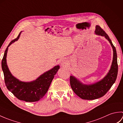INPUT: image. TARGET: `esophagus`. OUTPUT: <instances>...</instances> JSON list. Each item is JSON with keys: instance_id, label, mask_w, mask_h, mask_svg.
I'll list each match as a JSON object with an SVG mask.
<instances>
[{"instance_id": "esophagus-1", "label": "esophagus", "mask_w": 123, "mask_h": 123, "mask_svg": "<svg viewBox=\"0 0 123 123\" xmlns=\"http://www.w3.org/2000/svg\"><path fill=\"white\" fill-rule=\"evenodd\" d=\"M60 64H61V66L62 67H66L67 65V61L64 59L61 60V61H60Z\"/></svg>"}]
</instances>
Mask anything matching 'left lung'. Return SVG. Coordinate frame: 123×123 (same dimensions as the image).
Wrapping results in <instances>:
<instances>
[{
	"mask_svg": "<svg viewBox=\"0 0 123 123\" xmlns=\"http://www.w3.org/2000/svg\"><path fill=\"white\" fill-rule=\"evenodd\" d=\"M96 34L105 36L109 41L113 49V60L111 68L106 76L100 81L93 85H85L73 76L70 77V86L73 91L80 98L86 100H93L104 96L115 82L118 74L117 53L115 47L106 33L99 25L96 27Z\"/></svg>",
	"mask_w": 123,
	"mask_h": 123,
	"instance_id": "1",
	"label": "left lung"
}]
</instances>
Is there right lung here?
Segmentation results:
<instances>
[{
    "mask_svg": "<svg viewBox=\"0 0 123 123\" xmlns=\"http://www.w3.org/2000/svg\"><path fill=\"white\" fill-rule=\"evenodd\" d=\"M20 33L14 40H12L5 51L2 59L1 67L4 72L5 83L7 88L16 97L20 100L26 102H35L43 98L48 91L54 75L60 68L59 66L46 72L39 77L36 80L31 82H25L19 81L12 75L7 67L6 56L8 48L12 43L17 41Z\"/></svg>",
    "mask_w": 123,
    "mask_h": 123,
    "instance_id": "obj_1",
    "label": "right lung"
}]
</instances>
